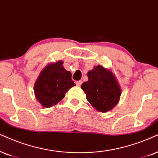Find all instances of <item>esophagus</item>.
Instances as JSON below:
<instances>
[{"label":"esophagus","instance_id":"1","mask_svg":"<svg viewBox=\"0 0 158 158\" xmlns=\"http://www.w3.org/2000/svg\"><path fill=\"white\" fill-rule=\"evenodd\" d=\"M81 84H82V81H81V80H79V81H76V85H77V86H79V87H80Z\"/></svg>","mask_w":158,"mask_h":158}]
</instances>
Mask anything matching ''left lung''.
<instances>
[{
    "instance_id": "1",
    "label": "left lung",
    "mask_w": 158,
    "mask_h": 158,
    "mask_svg": "<svg viewBox=\"0 0 158 158\" xmlns=\"http://www.w3.org/2000/svg\"><path fill=\"white\" fill-rule=\"evenodd\" d=\"M87 77L88 81L81 86L87 101L101 112L111 110L121 95L120 87L113 73L98 65L89 71Z\"/></svg>"
}]
</instances>
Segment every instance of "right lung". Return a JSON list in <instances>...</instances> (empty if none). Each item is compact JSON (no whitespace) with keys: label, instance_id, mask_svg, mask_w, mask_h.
I'll return each instance as SVG.
<instances>
[{"label":"right lung","instance_id":"1","mask_svg":"<svg viewBox=\"0 0 158 158\" xmlns=\"http://www.w3.org/2000/svg\"><path fill=\"white\" fill-rule=\"evenodd\" d=\"M63 61L47 65L40 73L34 86L35 97L44 107L59 103L71 87L75 86L71 73L63 66Z\"/></svg>","mask_w":158,"mask_h":158}]
</instances>
